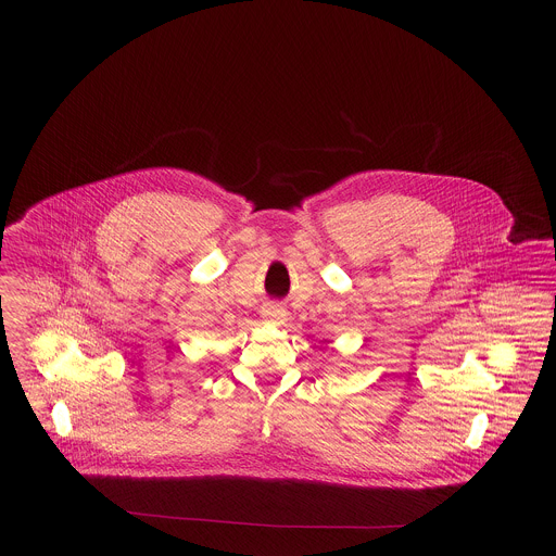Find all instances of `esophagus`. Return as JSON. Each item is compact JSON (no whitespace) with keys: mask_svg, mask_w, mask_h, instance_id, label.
I'll use <instances>...</instances> for the list:
<instances>
[{"mask_svg":"<svg viewBox=\"0 0 556 556\" xmlns=\"http://www.w3.org/2000/svg\"><path fill=\"white\" fill-rule=\"evenodd\" d=\"M263 317H265V320L281 325L288 318V311L281 304H266L265 308H263Z\"/></svg>","mask_w":556,"mask_h":556,"instance_id":"esophagus-1","label":"esophagus"}]
</instances>
